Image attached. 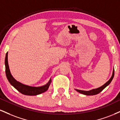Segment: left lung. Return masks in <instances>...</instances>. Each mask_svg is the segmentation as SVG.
<instances>
[{"label":"left lung","mask_w":120,"mask_h":120,"mask_svg":"<svg viewBox=\"0 0 120 120\" xmlns=\"http://www.w3.org/2000/svg\"><path fill=\"white\" fill-rule=\"evenodd\" d=\"M113 77H114V69L113 70V72H112V76H111V78L109 79V81L107 82L105 84H103V86H100V87L97 88H96V89H91V90H88V91H86V90H79V89H75V90H76V91L78 92L79 93L83 94L86 95V96H93V95L97 94L100 93L101 92H102V90H103V89H105L107 86H109V84L111 83V82L112 80V79H113Z\"/></svg>","instance_id":"left-lung-1"}]
</instances>
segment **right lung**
Returning <instances> with one entry per match:
<instances>
[{
    "instance_id": "1",
    "label": "right lung",
    "mask_w": 120,
    "mask_h": 120,
    "mask_svg": "<svg viewBox=\"0 0 120 120\" xmlns=\"http://www.w3.org/2000/svg\"><path fill=\"white\" fill-rule=\"evenodd\" d=\"M5 74L7 79L10 84L14 86L15 89L20 93L26 96H36L40 94L44 93L49 89V86L51 83V78L50 79L48 83H46L44 86H27L23 84L20 83L14 78L13 76L11 74L10 71L9 65L8 61V52L6 53L5 58Z\"/></svg>"
}]
</instances>
